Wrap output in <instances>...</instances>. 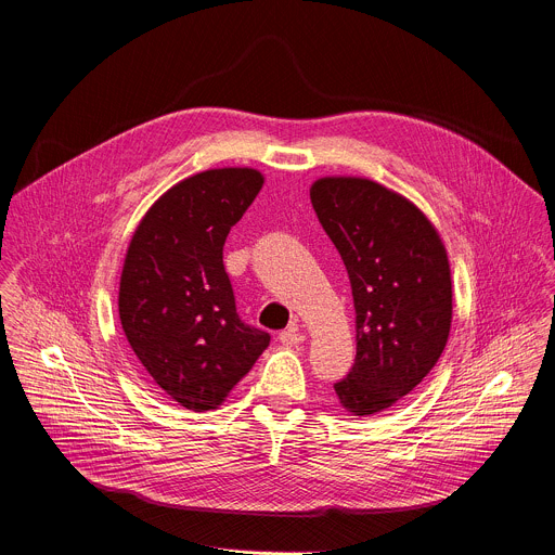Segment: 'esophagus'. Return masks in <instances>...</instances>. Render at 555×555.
Segmentation results:
<instances>
[{"instance_id":"esophagus-1","label":"esophagus","mask_w":555,"mask_h":555,"mask_svg":"<svg viewBox=\"0 0 555 555\" xmlns=\"http://www.w3.org/2000/svg\"><path fill=\"white\" fill-rule=\"evenodd\" d=\"M279 339H281V344H285V346H298V344H302V341L307 339V335L298 331V324H292L289 328L281 331Z\"/></svg>"}]
</instances>
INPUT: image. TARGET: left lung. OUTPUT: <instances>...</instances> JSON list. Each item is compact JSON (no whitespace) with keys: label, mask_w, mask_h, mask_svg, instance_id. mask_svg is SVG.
I'll return each instance as SVG.
<instances>
[{"label":"left lung","mask_w":555,"mask_h":555,"mask_svg":"<svg viewBox=\"0 0 555 555\" xmlns=\"http://www.w3.org/2000/svg\"><path fill=\"white\" fill-rule=\"evenodd\" d=\"M309 196L346 266L354 302V363L333 388L346 412L371 416L410 395L447 346L449 257L427 216L375 180L326 176Z\"/></svg>","instance_id":"left-lung-1"}]
</instances>
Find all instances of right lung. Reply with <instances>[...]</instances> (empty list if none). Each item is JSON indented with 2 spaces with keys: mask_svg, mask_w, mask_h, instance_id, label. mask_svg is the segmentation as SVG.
<instances>
[{
  "mask_svg": "<svg viewBox=\"0 0 555 555\" xmlns=\"http://www.w3.org/2000/svg\"><path fill=\"white\" fill-rule=\"evenodd\" d=\"M263 188L253 167L207 169L176 182L139 222L119 281L130 348L176 403L222 405L270 335L242 322L222 250Z\"/></svg>",
  "mask_w": 555,
  "mask_h": 555,
  "instance_id": "add662e5",
  "label": "right lung"
}]
</instances>
